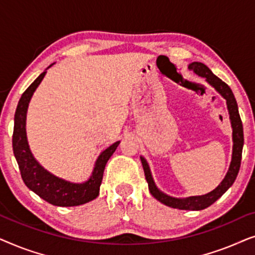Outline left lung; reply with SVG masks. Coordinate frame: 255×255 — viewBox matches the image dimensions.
I'll return each mask as SVG.
<instances>
[{"instance_id": "1", "label": "left lung", "mask_w": 255, "mask_h": 255, "mask_svg": "<svg viewBox=\"0 0 255 255\" xmlns=\"http://www.w3.org/2000/svg\"><path fill=\"white\" fill-rule=\"evenodd\" d=\"M189 68L196 73L197 75L202 76L205 79L209 85L214 87L217 92L226 100V106H228L230 121H231L232 127V140H233V148H232V160L230 163L229 170L226 173L224 180L219 183V186L214 189L210 193L202 195V196H190L186 198H176L172 197L169 195L162 193L161 190L158 189L155 186L154 180H153L151 170H149V166L147 161H146L144 156H140L142 168H144L146 181L148 183L149 193L152 196L156 198L162 204L167 205V207L180 209V210H203V209L210 207L212 203H215L230 187L235 182L237 175H238L239 168H240V161H242V153H243V146H244V131H243V123L240 120L239 111H238V104L233 95L232 90L230 87L223 82L221 79L217 78L207 66L202 62H191L189 65Z\"/></svg>"}]
</instances>
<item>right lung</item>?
I'll list each match as a JSON object with an SVG mask.
<instances>
[{
	"instance_id": "1",
	"label": "right lung",
	"mask_w": 255,
	"mask_h": 255,
	"mask_svg": "<svg viewBox=\"0 0 255 255\" xmlns=\"http://www.w3.org/2000/svg\"><path fill=\"white\" fill-rule=\"evenodd\" d=\"M53 65V64H52ZM52 65H50V67ZM48 67V68H50ZM46 71L31 83L20 97L15 113L12 134V149L18 163L20 175L25 186L40 198L57 207H76L95 200L99 196L103 172L110 156L116 151L120 141L114 142L101 153L94 166L92 175L86 182L73 183L53 175L34 159L26 138V113L34 90L40 85Z\"/></svg>"
}]
</instances>
